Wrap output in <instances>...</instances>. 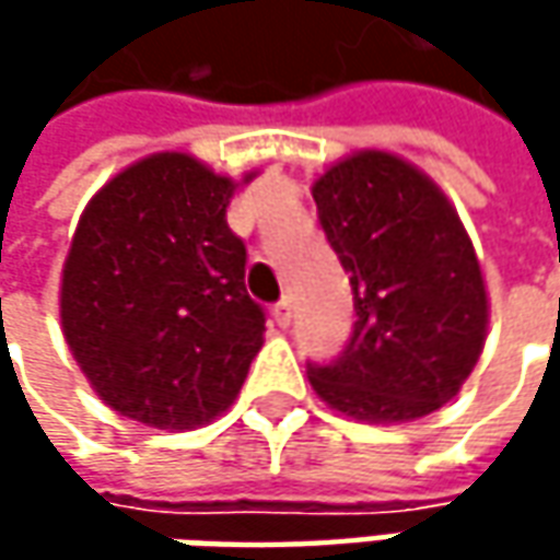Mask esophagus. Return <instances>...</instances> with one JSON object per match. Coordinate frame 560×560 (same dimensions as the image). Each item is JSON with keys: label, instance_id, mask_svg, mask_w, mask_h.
Wrapping results in <instances>:
<instances>
[{"label": "esophagus", "instance_id": "obj_1", "mask_svg": "<svg viewBox=\"0 0 560 560\" xmlns=\"http://www.w3.org/2000/svg\"><path fill=\"white\" fill-rule=\"evenodd\" d=\"M270 317L277 320V327H290L292 320V302L290 299H280L273 308H270Z\"/></svg>", "mask_w": 560, "mask_h": 560}]
</instances>
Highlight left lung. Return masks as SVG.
Returning <instances> with one entry per match:
<instances>
[{
	"label": "left lung",
	"instance_id": "8db88e82",
	"mask_svg": "<svg viewBox=\"0 0 560 560\" xmlns=\"http://www.w3.org/2000/svg\"><path fill=\"white\" fill-rule=\"evenodd\" d=\"M317 221L349 273L355 327L314 393L368 423H405L458 396L483 352L489 302L458 211L415 164L355 152L312 186Z\"/></svg>",
	"mask_w": 560,
	"mask_h": 560
}]
</instances>
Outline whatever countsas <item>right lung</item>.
I'll return each instance as SVG.
<instances>
[{"instance_id": "right-lung-1", "label": "right lung", "mask_w": 560, "mask_h": 560, "mask_svg": "<svg viewBox=\"0 0 560 560\" xmlns=\"http://www.w3.org/2000/svg\"><path fill=\"white\" fill-rule=\"evenodd\" d=\"M236 186L186 152H159L124 167L80 214L61 270V330L124 418L202 427L236 398L265 346L246 246L226 224Z\"/></svg>"}]
</instances>
